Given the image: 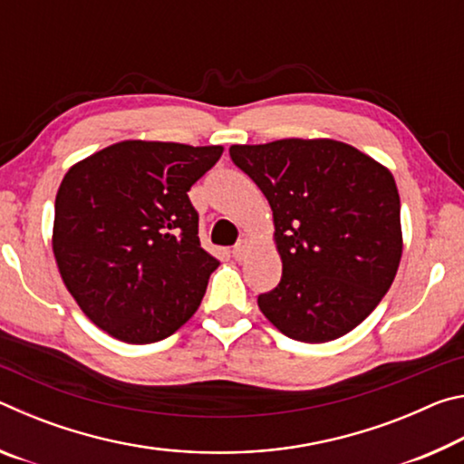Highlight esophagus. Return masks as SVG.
Here are the masks:
<instances>
[{"mask_svg":"<svg viewBox=\"0 0 464 464\" xmlns=\"http://www.w3.org/2000/svg\"><path fill=\"white\" fill-rule=\"evenodd\" d=\"M247 249H249V241H247V239H239V241H237V246L233 247V257H235V260L241 262L243 257H246Z\"/></svg>","mask_w":464,"mask_h":464,"instance_id":"esophagus-1","label":"esophagus"}]
</instances>
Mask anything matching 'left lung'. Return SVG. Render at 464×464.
Returning a JSON list of instances; mask_svg holds the SVG:
<instances>
[{"label": "left lung", "mask_w": 464, "mask_h": 464, "mask_svg": "<svg viewBox=\"0 0 464 464\" xmlns=\"http://www.w3.org/2000/svg\"><path fill=\"white\" fill-rule=\"evenodd\" d=\"M235 166L270 202L282 278L257 296L290 340L324 343L352 332L387 295L401 262L395 178L334 139L231 145Z\"/></svg>", "instance_id": "obj_1"}]
</instances>
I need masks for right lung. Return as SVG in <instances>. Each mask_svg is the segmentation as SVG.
Segmentation results:
<instances>
[{
  "instance_id": "right-lung-1",
  "label": "right lung",
  "mask_w": 464,
  "mask_h": 464,
  "mask_svg": "<svg viewBox=\"0 0 464 464\" xmlns=\"http://www.w3.org/2000/svg\"><path fill=\"white\" fill-rule=\"evenodd\" d=\"M223 147L121 140L85 157L54 200L53 254L92 324L127 343L178 332L218 260L200 247L192 184Z\"/></svg>"
}]
</instances>
